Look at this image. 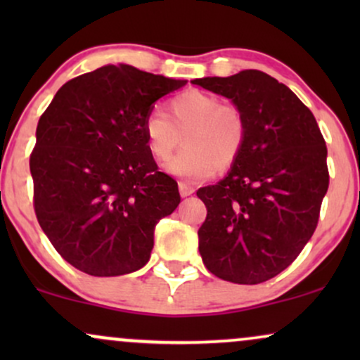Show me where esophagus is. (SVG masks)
<instances>
[{"label": "esophagus", "mask_w": 360, "mask_h": 360, "mask_svg": "<svg viewBox=\"0 0 360 360\" xmlns=\"http://www.w3.org/2000/svg\"><path fill=\"white\" fill-rule=\"evenodd\" d=\"M179 193H181V196H183V198L191 196V194L194 193V188H193V186H189L188 183H179Z\"/></svg>", "instance_id": "1"}]
</instances>
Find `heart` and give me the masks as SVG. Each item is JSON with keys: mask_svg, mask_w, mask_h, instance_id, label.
Here are the masks:
<instances>
[{"mask_svg": "<svg viewBox=\"0 0 360 360\" xmlns=\"http://www.w3.org/2000/svg\"><path fill=\"white\" fill-rule=\"evenodd\" d=\"M169 111L171 117L152 108L143 120L147 147L157 160L169 159L184 137L186 150L166 164L169 172L201 183L237 162L245 147L247 120L235 103L188 91L169 101Z\"/></svg>", "mask_w": 360, "mask_h": 360, "instance_id": "obj_1", "label": "heart"}]
</instances>
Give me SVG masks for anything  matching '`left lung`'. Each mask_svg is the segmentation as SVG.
<instances>
[{
	"label": "left lung",
	"mask_w": 360,
	"mask_h": 360,
	"mask_svg": "<svg viewBox=\"0 0 360 360\" xmlns=\"http://www.w3.org/2000/svg\"><path fill=\"white\" fill-rule=\"evenodd\" d=\"M191 82L232 100L247 120L229 176L196 193L208 210L198 230L201 259L223 281L264 283L315 232L330 179L323 135L300 98L262 71Z\"/></svg>",
	"instance_id": "1"
}]
</instances>
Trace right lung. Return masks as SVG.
Wrapping results in <instances>:
<instances>
[{
    "instance_id": "obj_1",
    "label": "right lung",
    "mask_w": 360,
    "mask_h": 360,
    "mask_svg": "<svg viewBox=\"0 0 360 360\" xmlns=\"http://www.w3.org/2000/svg\"><path fill=\"white\" fill-rule=\"evenodd\" d=\"M186 81L105 65L65 82L37 125L34 208L62 259L89 276H123L150 259L160 218L179 205L157 167L143 120Z\"/></svg>"
}]
</instances>
